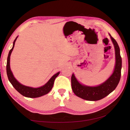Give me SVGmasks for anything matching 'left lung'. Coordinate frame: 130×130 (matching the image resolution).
I'll list each match as a JSON object with an SVG mask.
<instances>
[{"mask_svg": "<svg viewBox=\"0 0 130 130\" xmlns=\"http://www.w3.org/2000/svg\"><path fill=\"white\" fill-rule=\"evenodd\" d=\"M109 35L115 50L116 63L112 74L104 83L96 87H89L81 84L74 74L72 75V88L74 93L84 100L97 101L102 99L113 91L119 83L122 69V57L120 54V49L115 39L110 34Z\"/></svg>", "mask_w": 130, "mask_h": 130, "instance_id": "8db88e82", "label": "left lung"}]
</instances>
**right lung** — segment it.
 Instances as JSON below:
<instances>
[{"label": "right lung", "mask_w": 130, "mask_h": 130, "mask_svg": "<svg viewBox=\"0 0 130 130\" xmlns=\"http://www.w3.org/2000/svg\"><path fill=\"white\" fill-rule=\"evenodd\" d=\"M17 38L18 37L15 38L14 42H13V46L12 47V49L10 50L7 57L6 70H7V74L8 80L10 81V82L12 85V86L14 87V88L16 89L19 93H20L22 95L27 97V98H36L45 95V94L48 93L50 91H51L53 87L55 79H56L57 77L58 76L60 72H58V73L55 74L54 76H53L52 77V78L48 81V82L46 84H45L44 85H43V86L39 88H37L25 86V85H23L22 84H21V83H19L18 81L15 79L14 76H13V74L12 73L11 70L10 66V56L13 49H14L15 42V41H16Z\"/></svg>", "instance_id": "obj_1"}]
</instances>
